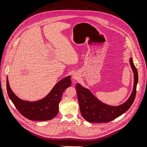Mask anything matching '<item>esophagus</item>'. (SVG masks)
<instances>
[{
    "mask_svg": "<svg viewBox=\"0 0 147 147\" xmlns=\"http://www.w3.org/2000/svg\"><path fill=\"white\" fill-rule=\"evenodd\" d=\"M79 78V74L77 72H75L72 75V79L74 80H77Z\"/></svg>",
    "mask_w": 147,
    "mask_h": 147,
    "instance_id": "obj_1",
    "label": "esophagus"
}]
</instances>
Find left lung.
Returning <instances> with one entry per match:
<instances>
[{
	"label": "left lung",
	"mask_w": 147,
	"mask_h": 147,
	"mask_svg": "<svg viewBox=\"0 0 147 147\" xmlns=\"http://www.w3.org/2000/svg\"><path fill=\"white\" fill-rule=\"evenodd\" d=\"M129 63L134 74L133 90L128 100L121 105L114 106L105 104L96 98L88 89L85 88L79 83L76 85L80 112L85 119L92 123L109 122L116 119L130 108L136 97L138 76L132 58H130Z\"/></svg>",
	"instance_id": "left-lung-1"
}]
</instances>
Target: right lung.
<instances>
[{
  "instance_id": "add662e5",
  "label": "right lung",
  "mask_w": 147,
  "mask_h": 147,
  "mask_svg": "<svg viewBox=\"0 0 147 147\" xmlns=\"http://www.w3.org/2000/svg\"><path fill=\"white\" fill-rule=\"evenodd\" d=\"M70 76L65 77L55 85L49 94L36 101H28L18 98L11 89L7 78V94L16 109L22 116L32 121H47L55 117L64 91L70 86Z\"/></svg>"
}]
</instances>
